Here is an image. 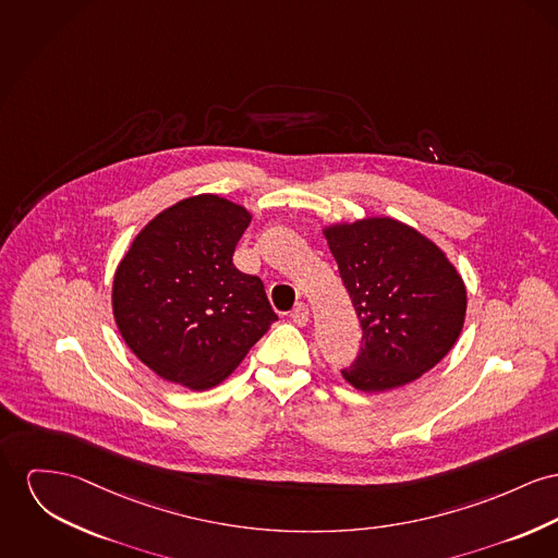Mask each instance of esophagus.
Wrapping results in <instances>:
<instances>
[{
  "label": "esophagus",
  "mask_w": 558,
  "mask_h": 558,
  "mask_svg": "<svg viewBox=\"0 0 558 558\" xmlns=\"http://www.w3.org/2000/svg\"><path fill=\"white\" fill-rule=\"evenodd\" d=\"M290 317H292V322H294L296 326H306V324H308V306H306L304 302H298L296 306H294V311L290 313Z\"/></svg>",
  "instance_id": "obj_1"
}]
</instances>
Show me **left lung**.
<instances>
[{
  "mask_svg": "<svg viewBox=\"0 0 558 558\" xmlns=\"http://www.w3.org/2000/svg\"><path fill=\"white\" fill-rule=\"evenodd\" d=\"M362 326L342 376L360 391L402 387L432 371L461 335L468 296L445 252L391 218L324 230Z\"/></svg>",
  "mask_w": 558,
  "mask_h": 558,
  "instance_id": "obj_1",
  "label": "left lung"
}]
</instances>
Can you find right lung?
<instances>
[{
	"label": "right lung",
	"instance_id": "obj_1",
	"mask_svg": "<svg viewBox=\"0 0 558 558\" xmlns=\"http://www.w3.org/2000/svg\"><path fill=\"white\" fill-rule=\"evenodd\" d=\"M250 222L245 207L198 194L158 214L118 264L116 326L165 380L216 387L277 322L260 277L232 264Z\"/></svg>",
	"mask_w": 558,
	"mask_h": 558
}]
</instances>
